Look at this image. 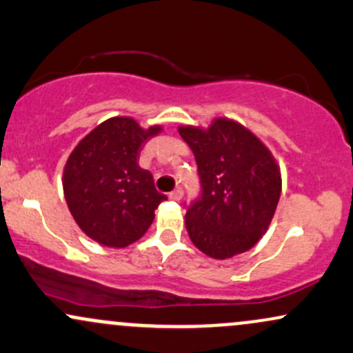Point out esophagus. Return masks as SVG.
Wrapping results in <instances>:
<instances>
[{"label":"esophagus","mask_w":353,"mask_h":353,"mask_svg":"<svg viewBox=\"0 0 353 353\" xmlns=\"http://www.w3.org/2000/svg\"><path fill=\"white\" fill-rule=\"evenodd\" d=\"M182 196H184V192H182V189H181V188L174 189L172 192L169 194V197H171L172 201H181V199H182Z\"/></svg>","instance_id":"1"}]
</instances>
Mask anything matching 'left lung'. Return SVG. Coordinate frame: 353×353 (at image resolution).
I'll return each mask as SVG.
<instances>
[{
  "label": "left lung",
  "mask_w": 353,
  "mask_h": 353,
  "mask_svg": "<svg viewBox=\"0 0 353 353\" xmlns=\"http://www.w3.org/2000/svg\"><path fill=\"white\" fill-rule=\"evenodd\" d=\"M192 149L201 196L185 210V229L212 259L245 252L264 236L277 209L282 179L274 156L249 129L217 117L208 129H177Z\"/></svg>",
  "instance_id": "obj_1"
}]
</instances>
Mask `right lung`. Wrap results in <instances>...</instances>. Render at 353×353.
<instances>
[{"label":"right lung","instance_id":"add662e5","mask_svg":"<svg viewBox=\"0 0 353 353\" xmlns=\"http://www.w3.org/2000/svg\"><path fill=\"white\" fill-rule=\"evenodd\" d=\"M161 132L143 129L132 117H111L92 129L64 165L63 189L81 230L108 247H125L143 237L154 210L168 199L152 174L139 168L141 149Z\"/></svg>","mask_w":353,"mask_h":353}]
</instances>
